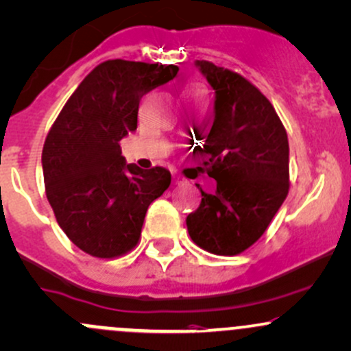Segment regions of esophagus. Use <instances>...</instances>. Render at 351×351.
I'll use <instances>...</instances> for the list:
<instances>
[{"mask_svg":"<svg viewBox=\"0 0 351 351\" xmlns=\"http://www.w3.org/2000/svg\"><path fill=\"white\" fill-rule=\"evenodd\" d=\"M173 183L175 184H182V183H184V178L182 175H180V173H173Z\"/></svg>","mask_w":351,"mask_h":351,"instance_id":"34e87169","label":"esophagus"}]
</instances>
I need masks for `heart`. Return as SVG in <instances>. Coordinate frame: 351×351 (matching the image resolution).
I'll return each mask as SVG.
<instances>
[{"instance_id": "b5f03b06", "label": "heart", "mask_w": 351, "mask_h": 351, "mask_svg": "<svg viewBox=\"0 0 351 351\" xmlns=\"http://www.w3.org/2000/svg\"><path fill=\"white\" fill-rule=\"evenodd\" d=\"M198 84H196V83H191V84H188V86H186V91H196V90H198Z\"/></svg>"}]
</instances>
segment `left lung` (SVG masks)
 Here are the masks:
<instances>
[{
  "mask_svg": "<svg viewBox=\"0 0 351 351\" xmlns=\"http://www.w3.org/2000/svg\"><path fill=\"white\" fill-rule=\"evenodd\" d=\"M215 90V119L202 153L217 193L186 217L188 233L213 255H240L267 232L290 190V148L268 98L238 73L196 61Z\"/></svg>",
  "mask_w": 351,
  "mask_h": 351,
  "instance_id": "8db88e82",
  "label": "left lung"
}]
</instances>
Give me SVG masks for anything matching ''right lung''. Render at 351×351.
Returning a JSON list of instances; mask_svg holds the SVG:
<instances>
[{"mask_svg": "<svg viewBox=\"0 0 351 351\" xmlns=\"http://www.w3.org/2000/svg\"><path fill=\"white\" fill-rule=\"evenodd\" d=\"M176 73L175 64L103 61L49 128L41 155L46 198L61 230L88 255L132 252L146 210L171 183L168 169L126 165L119 141L136 130L143 95Z\"/></svg>", "mask_w": 351, "mask_h": 351, "instance_id": "add662e5", "label": "right lung"}]
</instances>
